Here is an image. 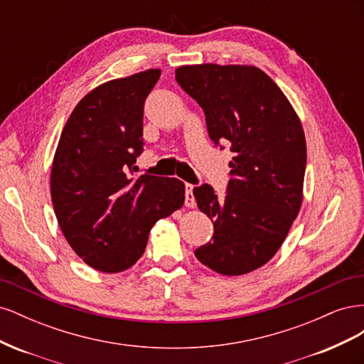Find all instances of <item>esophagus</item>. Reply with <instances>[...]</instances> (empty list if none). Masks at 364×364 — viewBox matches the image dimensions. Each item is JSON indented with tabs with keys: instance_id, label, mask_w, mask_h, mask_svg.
Instances as JSON below:
<instances>
[{
	"instance_id": "1",
	"label": "esophagus",
	"mask_w": 364,
	"mask_h": 364,
	"mask_svg": "<svg viewBox=\"0 0 364 364\" xmlns=\"http://www.w3.org/2000/svg\"><path fill=\"white\" fill-rule=\"evenodd\" d=\"M193 190H194V186L190 185V183H186V186H185V205L188 206V208H194L196 206V199H194Z\"/></svg>"
}]
</instances>
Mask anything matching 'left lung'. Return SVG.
<instances>
[{
  "mask_svg": "<svg viewBox=\"0 0 364 364\" xmlns=\"http://www.w3.org/2000/svg\"><path fill=\"white\" fill-rule=\"evenodd\" d=\"M176 80L203 109L209 138L228 141L234 158L225 200L194 188L214 222V240L194 255L211 270L240 277L269 262L301 211L306 142L289 98L253 65H183Z\"/></svg>",
  "mask_w": 364,
  "mask_h": 364,
  "instance_id": "left-lung-1",
  "label": "left lung"
}]
</instances>
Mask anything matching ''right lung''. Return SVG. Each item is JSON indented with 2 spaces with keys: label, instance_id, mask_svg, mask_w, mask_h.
<instances>
[{
  "label": "right lung",
  "instance_id": "1",
  "mask_svg": "<svg viewBox=\"0 0 364 364\" xmlns=\"http://www.w3.org/2000/svg\"><path fill=\"white\" fill-rule=\"evenodd\" d=\"M159 77L153 68L94 87L74 107L54 153L58 223L77 257L105 273L134 266L153 225L185 202L179 179L130 178L142 150L146 97Z\"/></svg>",
  "mask_w": 364,
  "mask_h": 364
}]
</instances>
